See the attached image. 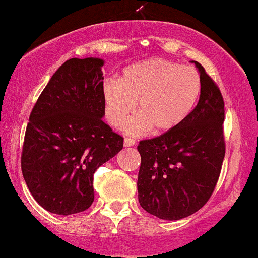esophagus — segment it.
Segmentation results:
<instances>
[{
  "label": "esophagus",
  "instance_id": "1",
  "mask_svg": "<svg viewBox=\"0 0 258 258\" xmlns=\"http://www.w3.org/2000/svg\"><path fill=\"white\" fill-rule=\"evenodd\" d=\"M136 144V141L135 139H131V138H125L123 139V147H133V145Z\"/></svg>",
  "mask_w": 258,
  "mask_h": 258
}]
</instances>
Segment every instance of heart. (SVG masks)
<instances>
[{
    "instance_id": "b5f03b06",
    "label": "heart",
    "mask_w": 258,
    "mask_h": 258,
    "mask_svg": "<svg viewBox=\"0 0 258 258\" xmlns=\"http://www.w3.org/2000/svg\"><path fill=\"white\" fill-rule=\"evenodd\" d=\"M201 90V78L192 68L147 58L123 68L120 79L107 78L102 84L105 117L119 127L138 103V115L126 126L130 135H142L150 127L155 132L170 131L190 115Z\"/></svg>"
}]
</instances>
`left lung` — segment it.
Instances as JSON below:
<instances>
[{"instance_id": "left-lung-1", "label": "left lung", "mask_w": 258, "mask_h": 258, "mask_svg": "<svg viewBox=\"0 0 258 258\" xmlns=\"http://www.w3.org/2000/svg\"><path fill=\"white\" fill-rule=\"evenodd\" d=\"M200 101L175 128L139 142L142 162L138 201L142 208L162 220H180L200 210L212 196L225 157L221 92L203 66Z\"/></svg>"}]
</instances>
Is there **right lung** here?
<instances>
[{"label": "right lung", "instance_id": "obj_1", "mask_svg": "<svg viewBox=\"0 0 258 258\" xmlns=\"http://www.w3.org/2000/svg\"><path fill=\"white\" fill-rule=\"evenodd\" d=\"M103 64L98 57L67 60L31 111L21 170L39 206L57 215L91 206L96 169L123 147V138L102 120Z\"/></svg>", "mask_w": 258, "mask_h": 258}]
</instances>
